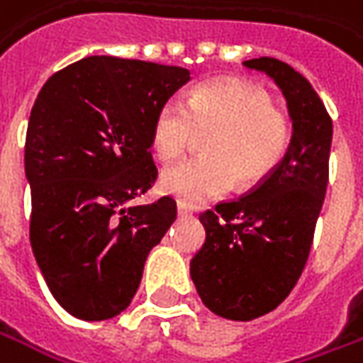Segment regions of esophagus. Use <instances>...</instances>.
I'll use <instances>...</instances> for the list:
<instances>
[{"label":"esophagus","mask_w":363,"mask_h":363,"mask_svg":"<svg viewBox=\"0 0 363 363\" xmlns=\"http://www.w3.org/2000/svg\"><path fill=\"white\" fill-rule=\"evenodd\" d=\"M177 213H179V217H191V215H193V208L186 206L184 203H179V205H177Z\"/></svg>","instance_id":"esophagus-1"}]
</instances>
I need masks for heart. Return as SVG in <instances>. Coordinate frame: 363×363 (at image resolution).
I'll use <instances>...</instances> for the list:
<instances>
[{
  "label": "heart",
  "instance_id": "1",
  "mask_svg": "<svg viewBox=\"0 0 363 363\" xmlns=\"http://www.w3.org/2000/svg\"><path fill=\"white\" fill-rule=\"evenodd\" d=\"M194 134L203 140V158L184 160L162 170L160 189L184 205H201L227 194L235 182L251 189L263 182L291 140V124L271 106L269 94L237 78L205 82L193 88L182 106L169 100L152 120L150 143L160 160L184 155Z\"/></svg>",
  "mask_w": 363,
  "mask_h": 363
}]
</instances>
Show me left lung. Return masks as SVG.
Returning <instances> with one entry per match:
<instances>
[{"label":"left lung","instance_id":"left-lung-1","mask_svg":"<svg viewBox=\"0 0 363 363\" xmlns=\"http://www.w3.org/2000/svg\"><path fill=\"white\" fill-rule=\"evenodd\" d=\"M243 64L279 86L294 134L265 181L201 215L206 237L191 259V279L203 303L233 321L273 311L301 277L325 199L333 134L318 92L289 64L275 57Z\"/></svg>","mask_w":363,"mask_h":363}]
</instances>
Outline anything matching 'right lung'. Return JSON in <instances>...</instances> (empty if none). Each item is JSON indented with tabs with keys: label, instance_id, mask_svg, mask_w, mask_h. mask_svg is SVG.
I'll return each mask as SVG.
<instances>
[{
	"label": "right lung",
	"instance_id": "add662e5",
	"mask_svg": "<svg viewBox=\"0 0 363 363\" xmlns=\"http://www.w3.org/2000/svg\"><path fill=\"white\" fill-rule=\"evenodd\" d=\"M189 80L179 66L90 56L56 72L35 98L23 158L30 243L74 318L102 321L130 306L146 257L177 219L170 196L132 201L157 181L155 114Z\"/></svg>",
	"mask_w": 363,
	"mask_h": 363
}]
</instances>
